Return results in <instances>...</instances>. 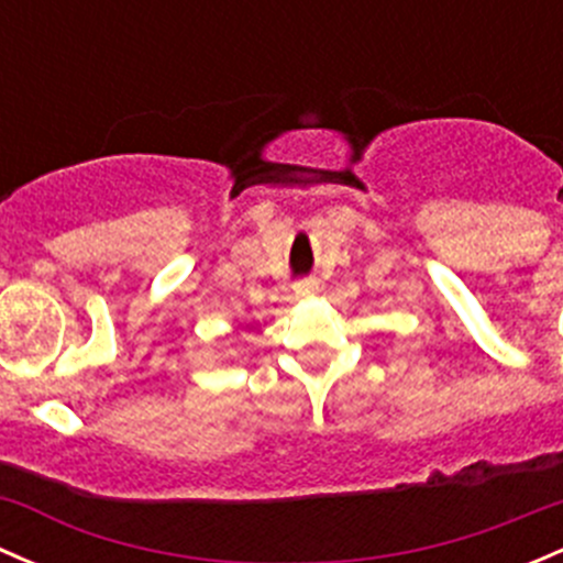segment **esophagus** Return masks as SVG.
<instances>
[{"label": "esophagus", "mask_w": 563, "mask_h": 563, "mask_svg": "<svg viewBox=\"0 0 563 563\" xmlns=\"http://www.w3.org/2000/svg\"><path fill=\"white\" fill-rule=\"evenodd\" d=\"M294 291H297V297H310V294L318 291V280L316 277H305V280H299L294 286Z\"/></svg>", "instance_id": "esophagus-1"}]
</instances>
